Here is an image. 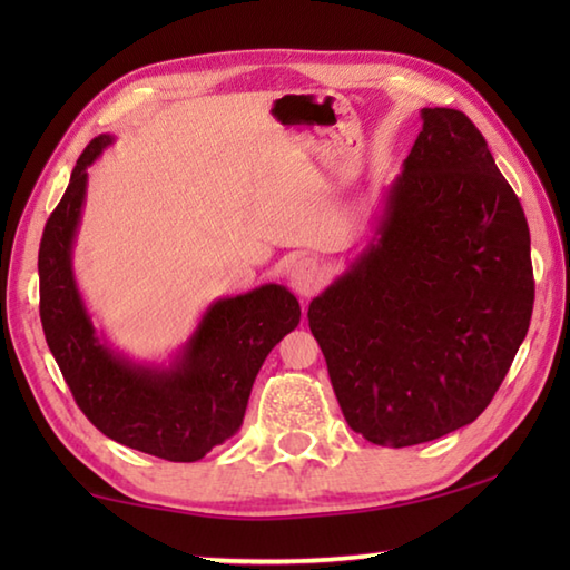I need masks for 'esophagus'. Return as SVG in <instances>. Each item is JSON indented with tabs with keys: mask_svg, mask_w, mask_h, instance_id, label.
I'll list each match as a JSON object with an SVG mask.
<instances>
[{
	"mask_svg": "<svg viewBox=\"0 0 570 570\" xmlns=\"http://www.w3.org/2000/svg\"><path fill=\"white\" fill-rule=\"evenodd\" d=\"M322 282H324V272L314 258H302V262H296L292 266V272H288V284H292V288L298 296L316 294L320 292Z\"/></svg>",
	"mask_w": 570,
	"mask_h": 570,
	"instance_id": "esophagus-1",
	"label": "esophagus"
}]
</instances>
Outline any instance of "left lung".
<instances>
[{"label":"left lung","instance_id":"obj_1","mask_svg":"<svg viewBox=\"0 0 570 570\" xmlns=\"http://www.w3.org/2000/svg\"><path fill=\"white\" fill-rule=\"evenodd\" d=\"M530 230L465 112L424 108L377 238L308 304L344 420L410 448L478 420L533 314Z\"/></svg>","mask_w":570,"mask_h":570}]
</instances>
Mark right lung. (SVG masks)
<instances>
[{"mask_svg":"<svg viewBox=\"0 0 570 570\" xmlns=\"http://www.w3.org/2000/svg\"><path fill=\"white\" fill-rule=\"evenodd\" d=\"M112 142L98 135L77 158L65 196L40 240V320L77 407L125 448L170 462H196L240 428L268 352L296 330L302 306L278 284L218 298L170 366H142L95 334L72 276L88 166Z\"/></svg>","mask_w":570,"mask_h":570,"instance_id":"right-lung-1","label":"right lung"}]
</instances>
